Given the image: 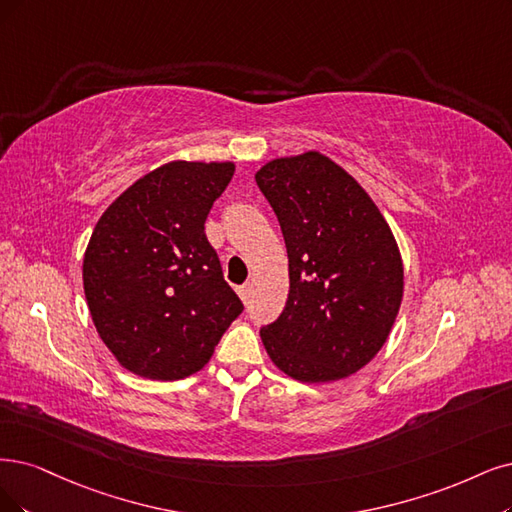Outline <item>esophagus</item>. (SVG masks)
I'll use <instances>...</instances> for the list:
<instances>
[{
    "mask_svg": "<svg viewBox=\"0 0 512 512\" xmlns=\"http://www.w3.org/2000/svg\"><path fill=\"white\" fill-rule=\"evenodd\" d=\"M238 295H240V299L244 301V304H246V301H249V297H251V285H249V282H246V285H242V287H238Z\"/></svg>",
    "mask_w": 512,
    "mask_h": 512,
    "instance_id": "34e87169",
    "label": "esophagus"
}]
</instances>
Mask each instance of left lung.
Listing matches in <instances>:
<instances>
[{
	"label": "left lung",
	"instance_id": "1",
	"mask_svg": "<svg viewBox=\"0 0 512 512\" xmlns=\"http://www.w3.org/2000/svg\"><path fill=\"white\" fill-rule=\"evenodd\" d=\"M255 181L289 255L287 304L261 342L297 382L344 380L382 350L399 314V244L363 185L316 149L266 162Z\"/></svg>",
	"mask_w": 512,
	"mask_h": 512
}]
</instances>
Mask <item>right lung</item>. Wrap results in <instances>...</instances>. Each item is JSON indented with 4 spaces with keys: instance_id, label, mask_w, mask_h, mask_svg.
<instances>
[{
    "instance_id": "add662e5",
    "label": "right lung",
    "mask_w": 512,
    "mask_h": 512,
    "mask_svg": "<svg viewBox=\"0 0 512 512\" xmlns=\"http://www.w3.org/2000/svg\"><path fill=\"white\" fill-rule=\"evenodd\" d=\"M236 162L173 160L113 200L88 240L86 304L116 361L147 380L200 371L242 301L223 280L204 221Z\"/></svg>"
}]
</instances>
